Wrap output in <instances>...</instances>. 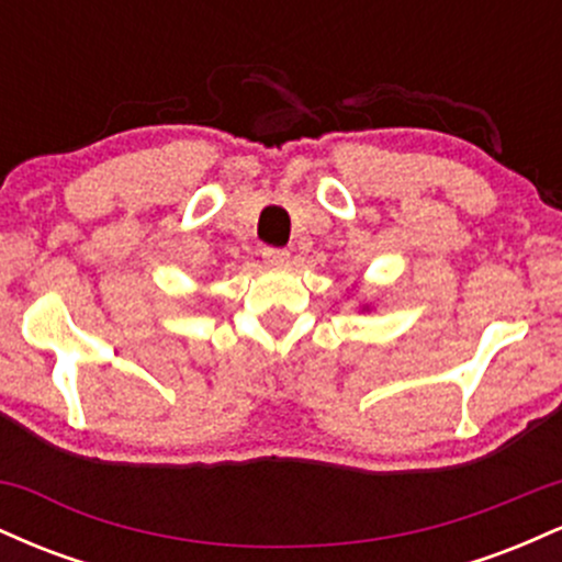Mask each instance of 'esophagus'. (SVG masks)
Segmentation results:
<instances>
[{
  "mask_svg": "<svg viewBox=\"0 0 562 562\" xmlns=\"http://www.w3.org/2000/svg\"><path fill=\"white\" fill-rule=\"evenodd\" d=\"M261 256H263V263H267V267H274V269L288 267V261H290V254L282 248H263Z\"/></svg>",
  "mask_w": 562,
  "mask_h": 562,
  "instance_id": "esophagus-1",
  "label": "esophagus"
}]
</instances>
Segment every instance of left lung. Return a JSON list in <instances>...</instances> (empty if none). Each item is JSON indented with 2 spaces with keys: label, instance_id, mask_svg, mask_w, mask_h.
I'll return each mask as SVG.
<instances>
[{
  "label": "left lung",
  "instance_id": "obj_1",
  "mask_svg": "<svg viewBox=\"0 0 562 562\" xmlns=\"http://www.w3.org/2000/svg\"><path fill=\"white\" fill-rule=\"evenodd\" d=\"M362 312H370V303H364V306H362Z\"/></svg>",
  "mask_w": 562,
  "mask_h": 562
}]
</instances>
